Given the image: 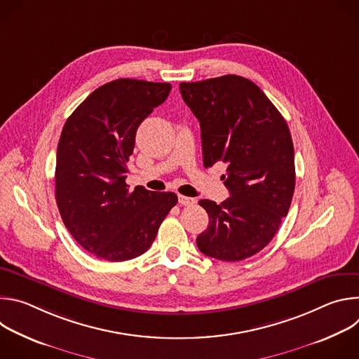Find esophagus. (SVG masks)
Wrapping results in <instances>:
<instances>
[{"label":"esophagus","instance_id":"esophagus-1","mask_svg":"<svg viewBox=\"0 0 359 359\" xmlns=\"http://www.w3.org/2000/svg\"><path fill=\"white\" fill-rule=\"evenodd\" d=\"M179 203L182 204V206H193V204L196 203L194 198L191 197H187V196H182L179 194Z\"/></svg>","mask_w":359,"mask_h":359}]
</instances>
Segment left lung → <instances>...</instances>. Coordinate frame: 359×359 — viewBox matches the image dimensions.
Wrapping results in <instances>:
<instances>
[{
	"label": "left lung",
	"mask_w": 359,
	"mask_h": 359,
	"mask_svg": "<svg viewBox=\"0 0 359 359\" xmlns=\"http://www.w3.org/2000/svg\"><path fill=\"white\" fill-rule=\"evenodd\" d=\"M180 93L200 122L203 165H227L230 197L200 200L209 226L198 250L222 262H241L262 251L287 216L295 187L288 125L264 92L238 75L182 82Z\"/></svg>",
	"instance_id": "8db88e82"
}]
</instances>
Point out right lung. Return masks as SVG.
Here are the masks:
<instances>
[{
    "label": "right lung",
    "mask_w": 359,
    "mask_h": 359,
    "mask_svg": "<svg viewBox=\"0 0 359 359\" xmlns=\"http://www.w3.org/2000/svg\"><path fill=\"white\" fill-rule=\"evenodd\" d=\"M170 83L116 79L95 89L67 119L57 150L55 198L81 247L108 262L149 250L177 203L170 191L126 184L139 125L168 99Z\"/></svg>",
    "instance_id": "add662e5"
}]
</instances>
